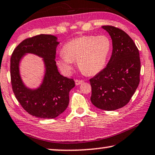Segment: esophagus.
<instances>
[{
    "mask_svg": "<svg viewBox=\"0 0 155 155\" xmlns=\"http://www.w3.org/2000/svg\"><path fill=\"white\" fill-rule=\"evenodd\" d=\"M83 82H84L83 80H79V79H76L75 80V84H76V86L80 85V84H81L82 83H83Z\"/></svg>",
    "mask_w": 155,
    "mask_h": 155,
    "instance_id": "1",
    "label": "esophagus"
}]
</instances>
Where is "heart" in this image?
I'll return each mask as SVG.
<instances>
[{
    "label": "heart",
    "instance_id": "1",
    "mask_svg": "<svg viewBox=\"0 0 155 155\" xmlns=\"http://www.w3.org/2000/svg\"><path fill=\"white\" fill-rule=\"evenodd\" d=\"M112 42L108 36L84 35L69 41L63 46L57 64L64 74L69 75L73 69L74 61L84 74L95 75L106 67Z\"/></svg>",
    "mask_w": 155,
    "mask_h": 155
}]
</instances>
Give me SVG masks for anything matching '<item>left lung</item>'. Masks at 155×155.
I'll use <instances>...</instances> for the list:
<instances>
[{"label": "left lung", "mask_w": 155, "mask_h": 155, "mask_svg": "<svg viewBox=\"0 0 155 155\" xmlns=\"http://www.w3.org/2000/svg\"><path fill=\"white\" fill-rule=\"evenodd\" d=\"M112 39L113 51L108 64L91 79V103L96 108L115 110L125 106L140 83V59L137 47L120 29L102 26Z\"/></svg>", "instance_id": "obj_1"}]
</instances>
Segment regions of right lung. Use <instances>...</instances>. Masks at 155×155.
Returning <instances> with one entry per match:
<instances>
[{
	"label": "right lung",
	"instance_id": "1",
	"mask_svg": "<svg viewBox=\"0 0 155 155\" xmlns=\"http://www.w3.org/2000/svg\"><path fill=\"white\" fill-rule=\"evenodd\" d=\"M57 37L41 34L25 39L14 49L10 58V78L14 94L29 114L40 118H54L67 109L74 79L59 74L55 61ZM26 53L42 58L45 71L42 84L32 90L24 85L19 74V62Z\"/></svg>",
	"mask_w": 155,
	"mask_h": 155
}]
</instances>
